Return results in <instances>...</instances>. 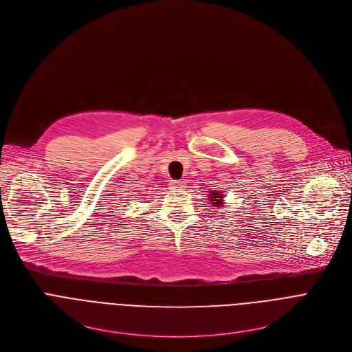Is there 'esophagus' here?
I'll list each match as a JSON object with an SVG mask.
<instances>
[{"label": "esophagus", "instance_id": "esophagus-1", "mask_svg": "<svg viewBox=\"0 0 352 352\" xmlns=\"http://www.w3.org/2000/svg\"><path fill=\"white\" fill-rule=\"evenodd\" d=\"M170 186L173 189H184V188H186V181L185 179H173L170 182Z\"/></svg>", "mask_w": 352, "mask_h": 352}]
</instances>
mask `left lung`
Segmentation results:
<instances>
[{
  "label": "left lung",
  "mask_w": 352,
  "mask_h": 352,
  "mask_svg": "<svg viewBox=\"0 0 352 352\" xmlns=\"http://www.w3.org/2000/svg\"><path fill=\"white\" fill-rule=\"evenodd\" d=\"M223 195L224 193H220L219 190H210L209 192V200L212 202V205L217 209V208H223L224 205V200H223Z\"/></svg>",
  "instance_id": "left-lung-1"
}]
</instances>
